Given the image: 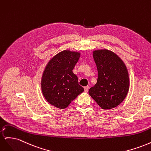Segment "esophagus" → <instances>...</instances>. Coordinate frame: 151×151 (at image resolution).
<instances>
[{
  "label": "esophagus",
  "mask_w": 151,
  "mask_h": 151,
  "mask_svg": "<svg viewBox=\"0 0 151 151\" xmlns=\"http://www.w3.org/2000/svg\"><path fill=\"white\" fill-rule=\"evenodd\" d=\"M89 86H86V87H84V91L85 92H88V90H89Z\"/></svg>",
  "instance_id": "obj_1"
}]
</instances>
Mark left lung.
I'll return each mask as SVG.
<instances>
[{
	"label": "left lung",
	"mask_w": 151,
	"mask_h": 151,
	"mask_svg": "<svg viewBox=\"0 0 151 151\" xmlns=\"http://www.w3.org/2000/svg\"><path fill=\"white\" fill-rule=\"evenodd\" d=\"M93 56L98 70L96 84L89 94L103 109L116 107L129 90V75L125 63L115 52L107 49L95 50Z\"/></svg>",
	"instance_id": "8db88e82"
}]
</instances>
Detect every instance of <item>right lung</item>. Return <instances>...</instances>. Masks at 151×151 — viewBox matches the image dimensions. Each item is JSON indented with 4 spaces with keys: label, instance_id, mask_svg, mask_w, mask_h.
<instances>
[{
    "label": "right lung",
    "instance_id": "right-lung-1",
    "mask_svg": "<svg viewBox=\"0 0 151 151\" xmlns=\"http://www.w3.org/2000/svg\"><path fill=\"white\" fill-rule=\"evenodd\" d=\"M80 56L79 52L63 50L50 59L45 67L41 88L45 99L53 106L66 108L84 91L72 71Z\"/></svg>",
    "mask_w": 151,
    "mask_h": 151
}]
</instances>
